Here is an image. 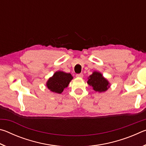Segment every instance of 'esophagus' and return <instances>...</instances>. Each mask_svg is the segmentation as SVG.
<instances>
[{
    "label": "esophagus",
    "mask_w": 146,
    "mask_h": 146,
    "mask_svg": "<svg viewBox=\"0 0 146 146\" xmlns=\"http://www.w3.org/2000/svg\"><path fill=\"white\" fill-rule=\"evenodd\" d=\"M83 74L82 73H79V74H76V77H78V78H82L83 77Z\"/></svg>",
    "instance_id": "34e87169"
}]
</instances>
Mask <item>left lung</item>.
<instances>
[{
  "label": "left lung",
  "instance_id": "obj_1",
  "mask_svg": "<svg viewBox=\"0 0 146 146\" xmlns=\"http://www.w3.org/2000/svg\"><path fill=\"white\" fill-rule=\"evenodd\" d=\"M87 83L93 87V90L97 92H104L110 88V83L102 74L97 71H94L92 75L88 77Z\"/></svg>",
  "mask_w": 146,
  "mask_h": 146
}]
</instances>
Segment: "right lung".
Segmentation results:
<instances>
[{
  "mask_svg": "<svg viewBox=\"0 0 146 146\" xmlns=\"http://www.w3.org/2000/svg\"><path fill=\"white\" fill-rule=\"evenodd\" d=\"M72 79L73 76L70 73L60 71H56L51 77L48 79L46 86L52 92L60 94L64 89L68 87Z\"/></svg>",
  "mask_w": 146,
  "mask_h": 146,
  "instance_id": "right-lung-1",
  "label": "right lung"
}]
</instances>
